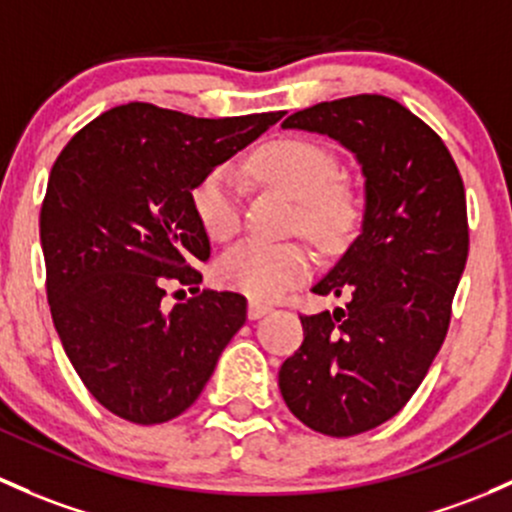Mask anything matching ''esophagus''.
Instances as JSON below:
<instances>
[{"label":"esophagus","instance_id":"1","mask_svg":"<svg viewBox=\"0 0 512 512\" xmlns=\"http://www.w3.org/2000/svg\"><path fill=\"white\" fill-rule=\"evenodd\" d=\"M270 311H272V306L270 304H262V301H250V304H247V316H250L252 321L262 319V316L270 314Z\"/></svg>","mask_w":512,"mask_h":512}]
</instances>
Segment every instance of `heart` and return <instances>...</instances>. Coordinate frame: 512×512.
<instances>
[{
	"label": "heart",
	"mask_w": 512,
	"mask_h": 512,
	"mask_svg": "<svg viewBox=\"0 0 512 512\" xmlns=\"http://www.w3.org/2000/svg\"><path fill=\"white\" fill-rule=\"evenodd\" d=\"M250 169L265 184L282 188L299 201L297 225L309 238L333 247L351 238L363 218V201L338 179V161L311 139L282 137L262 144L250 157ZM193 213L218 242L233 240L242 228V186L233 166L208 171L191 193ZM314 270V255L301 242L272 245L245 240L215 265L223 287L252 299H282Z\"/></svg>",
	"instance_id": "1"
}]
</instances>
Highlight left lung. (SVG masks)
<instances>
[{"label": "left lung", "instance_id": "left-lung-1", "mask_svg": "<svg viewBox=\"0 0 512 512\" xmlns=\"http://www.w3.org/2000/svg\"><path fill=\"white\" fill-rule=\"evenodd\" d=\"M282 127L328 134L365 176L360 235L314 284L351 301L299 316L304 341L279 368L299 422L353 437L407 405L444 343L469 257L464 181L439 134L385 95L319 102Z\"/></svg>", "mask_w": 512, "mask_h": 512}]
</instances>
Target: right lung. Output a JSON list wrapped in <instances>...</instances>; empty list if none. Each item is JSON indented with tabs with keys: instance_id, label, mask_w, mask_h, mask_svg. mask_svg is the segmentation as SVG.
Masks as SVG:
<instances>
[{
	"instance_id": "add662e5",
	"label": "right lung",
	"mask_w": 512,
	"mask_h": 512,
	"mask_svg": "<svg viewBox=\"0 0 512 512\" xmlns=\"http://www.w3.org/2000/svg\"><path fill=\"white\" fill-rule=\"evenodd\" d=\"M284 112L203 120L149 102L112 107L63 147L41 206L53 326L105 410L134 424L179 417L247 319L235 292L198 289L211 242L198 181ZM194 297L166 310L165 284Z\"/></svg>"
}]
</instances>
